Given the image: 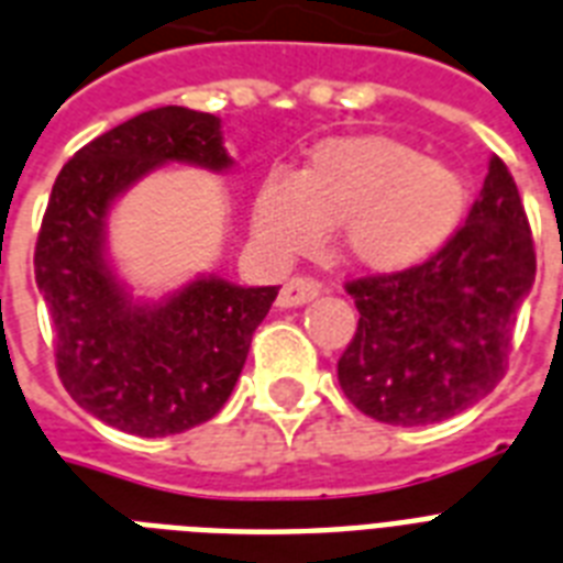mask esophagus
Masks as SVG:
<instances>
[{"mask_svg": "<svg viewBox=\"0 0 563 563\" xmlns=\"http://www.w3.org/2000/svg\"><path fill=\"white\" fill-rule=\"evenodd\" d=\"M323 286L314 277H291V280H286V286L280 289V297H277V303L283 306V309H291V306H300L306 303V300H312L318 291H321Z\"/></svg>", "mask_w": 563, "mask_h": 563, "instance_id": "1", "label": "esophagus"}]
</instances>
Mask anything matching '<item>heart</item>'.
<instances>
[{"mask_svg": "<svg viewBox=\"0 0 563 563\" xmlns=\"http://www.w3.org/2000/svg\"><path fill=\"white\" fill-rule=\"evenodd\" d=\"M468 185L451 164L385 135L329 139L297 176L272 173L260 185L251 228L274 257L321 245L344 228L346 254L373 272H405L445 245L463 225Z\"/></svg>", "mask_w": 563, "mask_h": 563, "instance_id": "1", "label": "heart"}]
</instances>
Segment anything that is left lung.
Returning a JSON list of instances; mask_svg holds the SVG:
<instances>
[{
	"label": "left lung",
	"instance_id": "obj_1",
	"mask_svg": "<svg viewBox=\"0 0 563 563\" xmlns=\"http://www.w3.org/2000/svg\"><path fill=\"white\" fill-rule=\"evenodd\" d=\"M532 283L527 210L495 155L465 225L433 257L346 283L358 329L338 358L341 390L361 413L405 428L472 408L506 376Z\"/></svg>",
	"mask_w": 563,
	"mask_h": 563
}]
</instances>
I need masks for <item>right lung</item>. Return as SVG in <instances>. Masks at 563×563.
<instances>
[{"mask_svg":"<svg viewBox=\"0 0 563 563\" xmlns=\"http://www.w3.org/2000/svg\"><path fill=\"white\" fill-rule=\"evenodd\" d=\"M228 170L219 118L185 107L141 112L77 150L59 170L34 251L68 396L135 437H170L222 410L277 286L196 277L158 303H135L107 260V213L162 164Z\"/></svg>","mask_w":563,"mask_h":563,"instance_id":"add662e5","label":"right lung"}]
</instances>
